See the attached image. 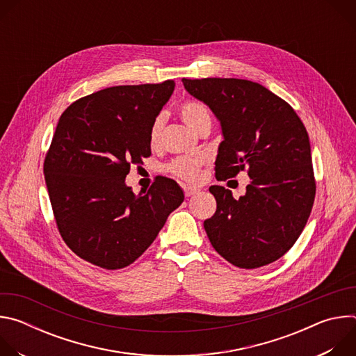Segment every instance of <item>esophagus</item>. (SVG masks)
<instances>
[{
  "mask_svg": "<svg viewBox=\"0 0 356 356\" xmlns=\"http://www.w3.org/2000/svg\"><path fill=\"white\" fill-rule=\"evenodd\" d=\"M198 191H200V188H197V187H191V186H184V194H186V197H191V195L197 194Z\"/></svg>",
  "mask_w": 356,
  "mask_h": 356,
  "instance_id": "1",
  "label": "esophagus"
}]
</instances>
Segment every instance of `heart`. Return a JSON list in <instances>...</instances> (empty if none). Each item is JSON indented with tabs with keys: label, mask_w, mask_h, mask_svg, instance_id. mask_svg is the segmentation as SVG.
<instances>
[{
	"label": "heart",
	"mask_w": 356,
	"mask_h": 356,
	"mask_svg": "<svg viewBox=\"0 0 356 356\" xmlns=\"http://www.w3.org/2000/svg\"><path fill=\"white\" fill-rule=\"evenodd\" d=\"M179 114L181 120L195 132H198L202 127L211 125V111L204 103H201V101H197V99L184 101V103L179 107ZM162 125H163L162 117H158L154 125H152L150 134H149V139L152 145L158 143L161 138ZM204 162L206 159L202 156L177 158L169 165V170L176 177L188 183H194L200 179V169L202 165H204Z\"/></svg>",
	"instance_id": "obj_1"
}]
</instances>
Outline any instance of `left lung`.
<instances>
[{
	"label": "left lung",
	"mask_w": 356,
	"mask_h": 356,
	"mask_svg": "<svg viewBox=\"0 0 356 356\" xmlns=\"http://www.w3.org/2000/svg\"><path fill=\"white\" fill-rule=\"evenodd\" d=\"M184 88L220 121L224 140L216 161L217 180L248 169L250 183L238 200L211 186L216 214L204 221L220 255L242 269L269 265L294 245L316 197L306 127L284 99L242 79H183Z\"/></svg>",
	"instance_id": "8db88e82"
}]
</instances>
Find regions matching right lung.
<instances>
[{
  "instance_id": "obj_1",
  "label": "right lung",
  "mask_w": 356,
  "mask_h": 356,
  "mask_svg": "<svg viewBox=\"0 0 356 356\" xmlns=\"http://www.w3.org/2000/svg\"><path fill=\"white\" fill-rule=\"evenodd\" d=\"M175 81L115 86L83 97L62 114L43 173L58 229L81 259L122 269L155 241L184 200L168 177L138 195L125 184L132 163L150 155V128Z\"/></svg>"
}]
</instances>
